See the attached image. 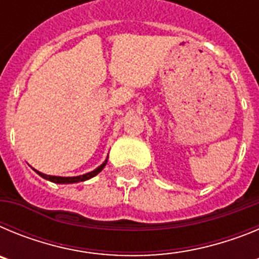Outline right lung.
Here are the masks:
<instances>
[{
  "label": "right lung",
  "instance_id": "right-lung-1",
  "mask_svg": "<svg viewBox=\"0 0 259 259\" xmlns=\"http://www.w3.org/2000/svg\"><path fill=\"white\" fill-rule=\"evenodd\" d=\"M107 158L105 159L104 162H102L100 166L97 167V168H95L93 171H91V172H87V174H83V175H79V176H53V175H47V174H42L40 172V171L35 170L33 167V170H35L36 174H38V175L41 176V178H44L45 180H49V182L52 183H57V184H74V183H80V182H85V180H89L92 179L93 176L97 175L98 172H101L102 168H104L105 166H106L107 163Z\"/></svg>",
  "mask_w": 259,
  "mask_h": 259
}]
</instances>
